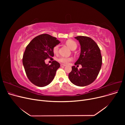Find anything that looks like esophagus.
I'll return each mask as SVG.
<instances>
[{
    "label": "esophagus",
    "instance_id": "obj_1",
    "mask_svg": "<svg viewBox=\"0 0 125 125\" xmlns=\"http://www.w3.org/2000/svg\"><path fill=\"white\" fill-rule=\"evenodd\" d=\"M60 66H61V67H65L66 65H65V64H61Z\"/></svg>",
    "mask_w": 125,
    "mask_h": 125
}]
</instances>
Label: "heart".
<instances>
[{"mask_svg":"<svg viewBox=\"0 0 125 125\" xmlns=\"http://www.w3.org/2000/svg\"><path fill=\"white\" fill-rule=\"evenodd\" d=\"M66 44L68 47L71 50H75L77 48V44L73 40H68L66 42ZM59 48V45H56L55 47L53 48V52L55 54H57L58 52ZM58 61L62 63L67 64L70 61L73 60V59L70 57H61L58 59Z\"/></svg>","mask_w":125,"mask_h":125,"instance_id":"b5f03b06","label":"heart"}]
</instances>
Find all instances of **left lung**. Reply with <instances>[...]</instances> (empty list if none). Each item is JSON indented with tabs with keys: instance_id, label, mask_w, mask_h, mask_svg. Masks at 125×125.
I'll return each mask as SVG.
<instances>
[{
	"instance_id": "8db88e82",
	"label": "left lung",
	"mask_w": 125,
	"mask_h": 125,
	"mask_svg": "<svg viewBox=\"0 0 125 125\" xmlns=\"http://www.w3.org/2000/svg\"><path fill=\"white\" fill-rule=\"evenodd\" d=\"M74 38L81 45L80 56L74 64H81L82 68L78 70L77 67L73 66L68 77L74 84L84 87L92 83L96 79L101 67L102 58L99 47L92 39L84 36Z\"/></svg>"
}]
</instances>
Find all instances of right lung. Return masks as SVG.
Listing matches in <instances>:
<instances>
[{"label":"right lung","mask_w":125,"mask_h":125,"mask_svg":"<svg viewBox=\"0 0 125 125\" xmlns=\"http://www.w3.org/2000/svg\"><path fill=\"white\" fill-rule=\"evenodd\" d=\"M60 42L56 37L42 34L34 38L26 48L23 64L29 81L35 86L42 87L50 83L55 77L60 65L52 61L46 64L45 60L54 56L53 48Z\"/></svg>","instance_id":"obj_1"}]
</instances>
